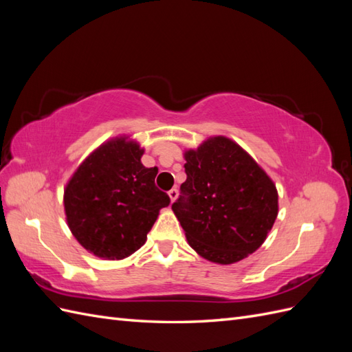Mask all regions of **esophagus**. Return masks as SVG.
I'll return each instance as SVG.
<instances>
[{
  "label": "esophagus",
  "mask_w": 352,
  "mask_h": 352,
  "mask_svg": "<svg viewBox=\"0 0 352 352\" xmlns=\"http://www.w3.org/2000/svg\"><path fill=\"white\" fill-rule=\"evenodd\" d=\"M177 195H179V194H177V189H175V188H173V189H170V190H168V198H170V201H172V202H175V201H176Z\"/></svg>",
  "instance_id": "34e87169"
}]
</instances>
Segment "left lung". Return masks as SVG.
Returning a JSON list of instances; mask_svg holds the SVG:
<instances>
[{"mask_svg": "<svg viewBox=\"0 0 352 352\" xmlns=\"http://www.w3.org/2000/svg\"><path fill=\"white\" fill-rule=\"evenodd\" d=\"M186 180L172 210L202 258L233 264L257 251L279 212L278 189L241 145L210 136L184 153Z\"/></svg>", "mask_w": 352, "mask_h": 352, "instance_id": "8db88e82", "label": "left lung"}]
</instances>
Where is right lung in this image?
Here are the masks:
<instances>
[{"label":"right lung","mask_w":352,"mask_h":352,"mask_svg":"<svg viewBox=\"0 0 352 352\" xmlns=\"http://www.w3.org/2000/svg\"><path fill=\"white\" fill-rule=\"evenodd\" d=\"M142 155L140 142L119 135L95 148L69 179L63 195L67 226L95 257H129L170 204L154 184L158 168L145 167Z\"/></svg>","instance_id":"add662e5"}]
</instances>
